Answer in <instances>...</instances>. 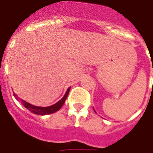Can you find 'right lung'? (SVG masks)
I'll use <instances>...</instances> for the list:
<instances>
[{
	"instance_id": "add662e5",
	"label": "right lung",
	"mask_w": 153,
	"mask_h": 153,
	"mask_svg": "<svg viewBox=\"0 0 153 153\" xmlns=\"http://www.w3.org/2000/svg\"><path fill=\"white\" fill-rule=\"evenodd\" d=\"M69 90H70V88L68 89L67 92H66L65 95L63 97V99L61 100H59V102H56L55 104H53L52 106H49V107H45V108H41V107H37V106H34L29 103V102H26L23 100V103L24 107L26 108L27 109H28L30 112H32V113H35V114L37 115H48L51 114V113H53V112L59 111L61 107L63 105V103L65 102L67 97L68 95Z\"/></svg>"
}]
</instances>
